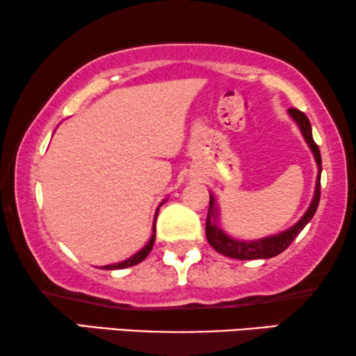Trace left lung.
<instances>
[{"mask_svg": "<svg viewBox=\"0 0 356 356\" xmlns=\"http://www.w3.org/2000/svg\"><path fill=\"white\" fill-rule=\"evenodd\" d=\"M289 113L291 115V118H293L296 123H298L301 133H303L306 143L313 150L314 154V159L316 162H318V167H319V173H318V179H316V193H314V197H313V202H311V206L308 211L303 217H301V220L296 223L290 228V230H286L284 233H280V235H275V236H269V238H262L259 241H238V240H233V238L227 236L225 233H223L220 228L216 225V217H217V212H216V206H213V197L211 196V204H209V216H207V222H206V236H207V241L209 245H211L213 250L217 252H220L223 256H228V257H235V259H269V257H274L277 254H280L282 251H285L286 248H289L291 243L296 236L300 235V232L303 230L306 227V223H308L313 216L316 213V209L319 206V197H321V172H323V168H321V152H319V147L318 144L314 143L313 139V133H311V123L309 120L306 118V115L303 111H300L298 108H290ZM212 218L213 220L211 221L210 218Z\"/></svg>", "mask_w": 356, "mask_h": 356, "instance_id": "1", "label": "left lung"}]
</instances>
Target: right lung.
Wrapping results in <instances>:
<instances>
[{
  "label": "right lung",
  "instance_id": "1",
  "mask_svg": "<svg viewBox=\"0 0 356 356\" xmlns=\"http://www.w3.org/2000/svg\"><path fill=\"white\" fill-rule=\"evenodd\" d=\"M155 220H157V216H155ZM154 241H155V222H154V235L152 238H150V241L145 245L144 250H140L138 254H134L133 257H129V259H126L123 262H118V264H110V266H104L102 269H106V270H113V269H124V267H131V266H136L139 264L140 261H144L145 257H147V254L150 252V250H152L154 246Z\"/></svg>",
  "mask_w": 356,
  "mask_h": 356
}]
</instances>
